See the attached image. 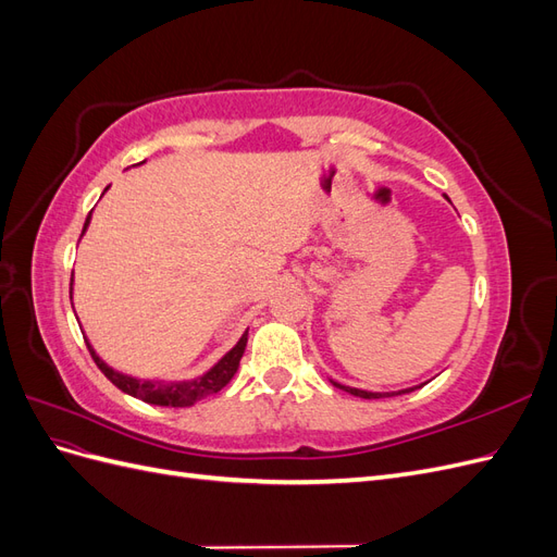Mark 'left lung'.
Returning <instances> with one entry per match:
<instances>
[{"instance_id": "obj_1", "label": "left lung", "mask_w": 557, "mask_h": 557, "mask_svg": "<svg viewBox=\"0 0 557 557\" xmlns=\"http://www.w3.org/2000/svg\"><path fill=\"white\" fill-rule=\"evenodd\" d=\"M330 383L334 385V387H339V391H344V393H348V395H352V397H362V399H381V397H395V395H401V393H411L413 387H407V391H397V393H369V391H360V387H350V385H344V383H336V381H332L330 379ZM425 385V383H423ZM416 387H420V385H416Z\"/></svg>"}]
</instances>
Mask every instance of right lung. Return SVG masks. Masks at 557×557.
Masks as SVG:
<instances>
[{"label":"right lung","mask_w":557,"mask_h":557,"mask_svg":"<svg viewBox=\"0 0 557 557\" xmlns=\"http://www.w3.org/2000/svg\"><path fill=\"white\" fill-rule=\"evenodd\" d=\"M139 164H144V162H139ZM90 218H92V211L86 218V225H83L81 237H83V234H86V230L90 225ZM72 295H74V278H72V285H70V299H72ZM246 342H248V330L242 334V339L234 344L221 360H218L213 367L207 369L205 374H199L195 379L170 381V379H139V376H129V374L117 372V369L109 367L102 358L97 356V350L86 339L88 350H90V356L95 358L97 367L102 369L104 376L115 387H121L123 393L137 397L141 401H146V404H156V407H174V409L193 407V404L201 401L205 397H209V395H213L218 391H223V387L232 381V376L237 374L242 356H244V350H246Z\"/></svg>","instance_id":"obj_1"}]
</instances>
